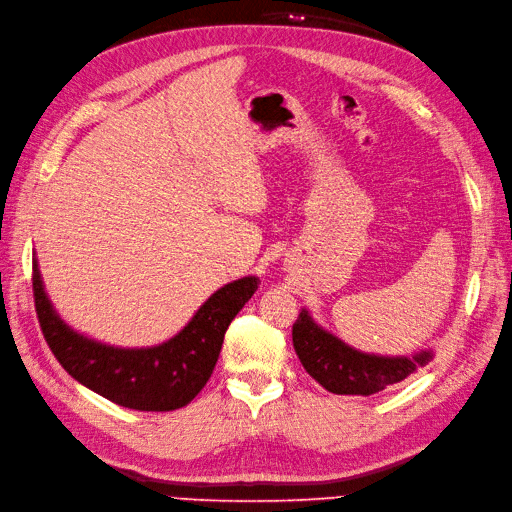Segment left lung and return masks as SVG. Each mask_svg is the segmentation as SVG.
Wrapping results in <instances>:
<instances>
[{"label":"left lung","mask_w":512,"mask_h":512,"mask_svg":"<svg viewBox=\"0 0 512 512\" xmlns=\"http://www.w3.org/2000/svg\"><path fill=\"white\" fill-rule=\"evenodd\" d=\"M293 348L304 370L333 394H377L401 383L431 361V350L412 357H379L359 352L317 326L309 311H302L293 324Z\"/></svg>","instance_id":"1"}]
</instances>
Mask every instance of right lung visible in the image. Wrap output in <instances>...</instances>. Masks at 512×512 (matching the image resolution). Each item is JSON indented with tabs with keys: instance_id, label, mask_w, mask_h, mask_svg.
<instances>
[{
	"instance_id": "right-lung-1",
	"label": "right lung",
	"mask_w": 512,
	"mask_h": 512,
	"mask_svg": "<svg viewBox=\"0 0 512 512\" xmlns=\"http://www.w3.org/2000/svg\"><path fill=\"white\" fill-rule=\"evenodd\" d=\"M258 289L247 276L212 293L184 331L153 348H113L74 333L54 313L32 263L34 309L54 357L85 388L129 410L173 412L188 405L217 366L227 326Z\"/></svg>"
}]
</instances>
